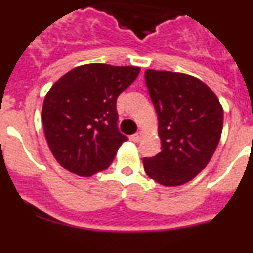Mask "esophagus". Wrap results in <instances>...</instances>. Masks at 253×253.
<instances>
[{"instance_id":"esophagus-1","label":"esophagus","mask_w":253,"mask_h":253,"mask_svg":"<svg viewBox=\"0 0 253 253\" xmlns=\"http://www.w3.org/2000/svg\"><path fill=\"white\" fill-rule=\"evenodd\" d=\"M142 137H143V131L139 130L134 134V135H131V140H134V142H140Z\"/></svg>"}]
</instances>
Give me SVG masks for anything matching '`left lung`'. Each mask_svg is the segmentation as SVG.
<instances>
[{
    "mask_svg": "<svg viewBox=\"0 0 253 253\" xmlns=\"http://www.w3.org/2000/svg\"><path fill=\"white\" fill-rule=\"evenodd\" d=\"M146 84L158 116L162 151L143 158L147 175L163 186H180L207 167L223 130V107L198 77L147 69Z\"/></svg>",
    "mask_w": 253,
    "mask_h": 253,
    "instance_id": "8db88e82",
    "label": "left lung"
}]
</instances>
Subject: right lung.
I'll return each mask as SVG.
<instances>
[{"label": "right lung", "instance_id": "obj_1", "mask_svg": "<svg viewBox=\"0 0 253 253\" xmlns=\"http://www.w3.org/2000/svg\"><path fill=\"white\" fill-rule=\"evenodd\" d=\"M139 71L135 66L84 64L51 86L42 119L49 149L60 166L82 177L110 166L128 140L116 128V99Z\"/></svg>", "mask_w": 253, "mask_h": 253}]
</instances>
